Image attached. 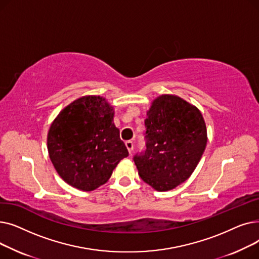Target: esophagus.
Instances as JSON below:
<instances>
[{"instance_id":"34e87169","label":"esophagus","mask_w":259,"mask_h":259,"mask_svg":"<svg viewBox=\"0 0 259 259\" xmlns=\"http://www.w3.org/2000/svg\"><path fill=\"white\" fill-rule=\"evenodd\" d=\"M125 144H126V147L128 149L129 153H132V151H133V142L132 141H127Z\"/></svg>"}]
</instances>
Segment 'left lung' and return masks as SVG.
<instances>
[{"label": "left lung", "instance_id": "8db88e82", "mask_svg": "<svg viewBox=\"0 0 259 259\" xmlns=\"http://www.w3.org/2000/svg\"><path fill=\"white\" fill-rule=\"evenodd\" d=\"M146 150L133 160L142 180L157 191L178 187L193 173L207 145L198 109L174 95L153 101L145 120Z\"/></svg>", "mask_w": 259, "mask_h": 259}]
</instances>
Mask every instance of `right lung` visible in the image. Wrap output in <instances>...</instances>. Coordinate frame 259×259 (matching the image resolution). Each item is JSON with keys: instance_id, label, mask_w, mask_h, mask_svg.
Listing matches in <instances>:
<instances>
[{"instance_id": "add662e5", "label": "right lung", "mask_w": 259, "mask_h": 259, "mask_svg": "<svg viewBox=\"0 0 259 259\" xmlns=\"http://www.w3.org/2000/svg\"><path fill=\"white\" fill-rule=\"evenodd\" d=\"M113 115L105 99L91 95L68 105L53 120L48 152L67 184L92 191L110 179L118 162L129 155Z\"/></svg>"}]
</instances>
